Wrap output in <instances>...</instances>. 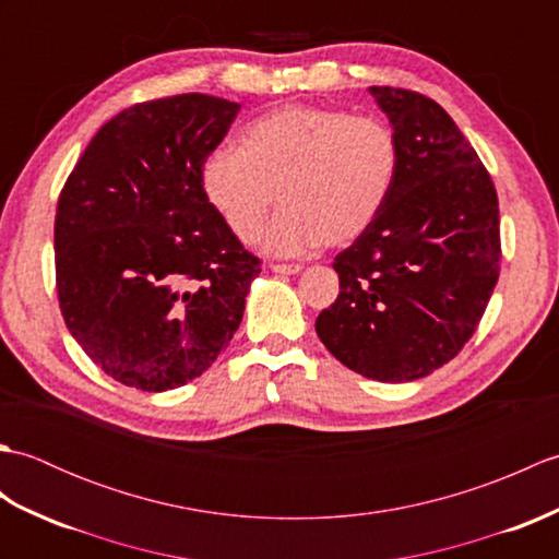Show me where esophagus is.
<instances>
[{
	"label": "esophagus",
	"instance_id": "obj_1",
	"mask_svg": "<svg viewBox=\"0 0 559 559\" xmlns=\"http://www.w3.org/2000/svg\"><path fill=\"white\" fill-rule=\"evenodd\" d=\"M300 269V264H271V271L281 273V276H290V273H298Z\"/></svg>",
	"mask_w": 559,
	"mask_h": 559
}]
</instances>
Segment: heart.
I'll return each mask as SVG.
<instances>
[{
  "mask_svg": "<svg viewBox=\"0 0 559 559\" xmlns=\"http://www.w3.org/2000/svg\"><path fill=\"white\" fill-rule=\"evenodd\" d=\"M399 168V136L382 117L286 105L249 122L240 151H211L201 189L240 242L254 240L276 201L261 245L298 257L358 240L386 206Z\"/></svg>",
  "mask_w": 559,
  "mask_h": 559,
  "instance_id": "1",
  "label": "heart"
}]
</instances>
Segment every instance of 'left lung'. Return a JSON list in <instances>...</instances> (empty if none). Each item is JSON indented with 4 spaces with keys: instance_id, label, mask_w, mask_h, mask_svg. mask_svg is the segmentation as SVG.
<instances>
[{
    "instance_id": "obj_1",
    "label": "left lung",
    "mask_w": 559,
    "mask_h": 559,
    "mask_svg": "<svg viewBox=\"0 0 559 559\" xmlns=\"http://www.w3.org/2000/svg\"><path fill=\"white\" fill-rule=\"evenodd\" d=\"M370 93L399 136L401 168L377 221L334 259L338 298L314 326L353 372L413 382L476 331L500 278V209L490 173L435 100Z\"/></svg>"
}]
</instances>
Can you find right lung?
I'll use <instances>...</instances> for the list:
<instances>
[{
  "label": "right lung",
  "mask_w": 559,
  "mask_h": 559,
  "mask_svg": "<svg viewBox=\"0 0 559 559\" xmlns=\"http://www.w3.org/2000/svg\"><path fill=\"white\" fill-rule=\"evenodd\" d=\"M237 112L204 93L136 103L98 129L59 194V310L88 358L127 386L192 382L242 322L261 261L201 189V165Z\"/></svg>",
  "instance_id": "right-lung-1"
}]
</instances>
